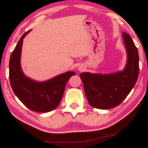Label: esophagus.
Wrapping results in <instances>:
<instances>
[{
    "instance_id": "esophagus-1",
    "label": "esophagus",
    "mask_w": 148,
    "mask_h": 148,
    "mask_svg": "<svg viewBox=\"0 0 148 148\" xmlns=\"http://www.w3.org/2000/svg\"><path fill=\"white\" fill-rule=\"evenodd\" d=\"M84 69V67L83 65H79V67H78V70L80 71V72L83 71Z\"/></svg>"
}]
</instances>
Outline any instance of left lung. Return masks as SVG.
Listing matches in <instances>:
<instances>
[{"label":"left lung","mask_w":148,"mask_h":148,"mask_svg":"<svg viewBox=\"0 0 148 148\" xmlns=\"http://www.w3.org/2000/svg\"><path fill=\"white\" fill-rule=\"evenodd\" d=\"M127 60L125 69L111 74L83 72L85 94L90 105L99 109H109L118 106L133 89L138 77V49L128 34L123 33Z\"/></svg>","instance_id":"8db88e82"}]
</instances>
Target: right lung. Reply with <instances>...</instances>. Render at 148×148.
<instances>
[{"label": "right lung", "instance_id": "right-lung-1", "mask_svg": "<svg viewBox=\"0 0 148 148\" xmlns=\"http://www.w3.org/2000/svg\"><path fill=\"white\" fill-rule=\"evenodd\" d=\"M23 34L11 54L9 64V77L12 90L23 104L35 112L51 111L60 103L65 86L75 72L69 71L46 81H36L23 74L21 67V54Z\"/></svg>", "mask_w": 148, "mask_h": 148}]
</instances>
